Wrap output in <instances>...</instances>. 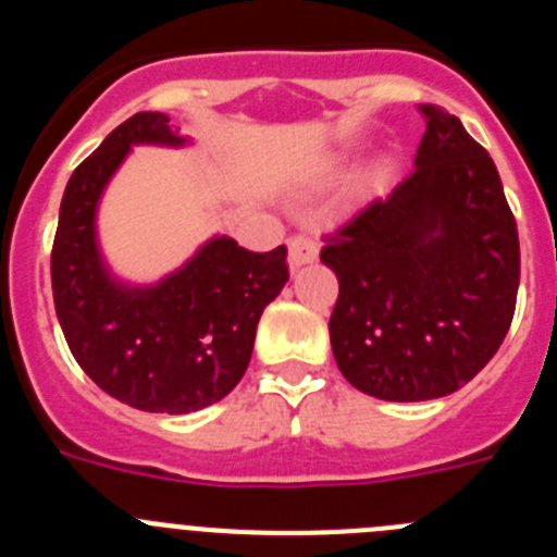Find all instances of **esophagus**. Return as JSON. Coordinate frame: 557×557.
<instances>
[{
  "label": "esophagus",
  "instance_id": "34e87169",
  "mask_svg": "<svg viewBox=\"0 0 557 557\" xmlns=\"http://www.w3.org/2000/svg\"><path fill=\"white\" fill-rule=\"evenodd\" d=\"M289 264L301 268V264L318 259V239L309 234H293L289 236Z\"/></svg>",
  "mask_w": 557,
  "mask_h": 557
}]
</instances>
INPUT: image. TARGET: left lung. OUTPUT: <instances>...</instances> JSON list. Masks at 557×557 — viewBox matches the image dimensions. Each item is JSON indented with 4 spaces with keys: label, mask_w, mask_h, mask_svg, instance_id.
I'll return each mask as SVG.
<instances>
[{
    "label": "left lung",
    "mask_w": 557,
    "mask_h": 557,
    "mask_svg": "<svg viewBox=\"0 0 557 557\" xmlns=\"http://www.w3.org/2000/svg\"><path fill=\"white\" fill-rule=\"evenodd\" d=\"M416 170L323 236L337 273V368L385 401L449 396L499 351L519 293V231L499 172L457 116L421 106Z\"/></svg>",
    "instance_id": "8db88e82"
}]
</instances>
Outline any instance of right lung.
I'll list each match as a JSON object with an SVG mask.
<instances>
[{
  "label": "right lung",
  "instance_id": "add662e5",
  "mask_svg": "<svg viewBox=\"0 0 557 557\" xmlns=\"http://www.w3.org/2000/svg\"><path fill=\"white\" fill-rule=\"evenodd\" d=\"M181 145L170 116L133 113L69 178L52 243V298L77 366L147 412H195L228 396L253 351L256 323L289 278L287 248L253 253L218 236L156 287H122L97 253L95 211L131 145Z\"/></svg>",
  "mask_w": 557,
  "mask_h": 557
}]
</instances>
